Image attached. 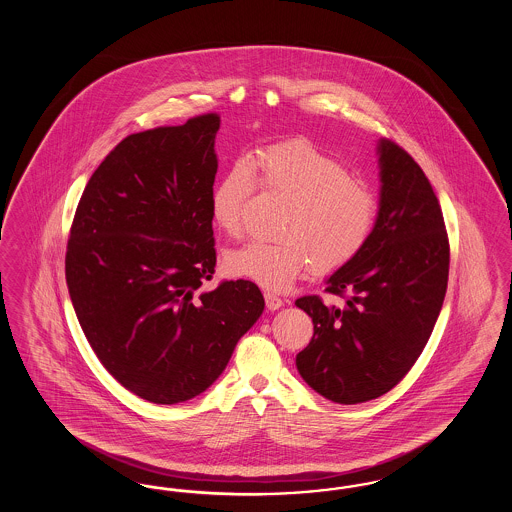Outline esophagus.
I'll return each mask as SVG.
<instances>
[{"mask_svg":"<svg viewBox=\"0 0 512 512\" xmlns=\"http://www.w3.org/2000/svg\"><path fill=\"white\" fill-rule=\"evenodd\" d=\"M265 301H267L268 311H276V309H280L284 305L282 297H278V295L270 292L265 293Z\"/></svg>","mask_w":512,"mask_h":512,"instance_id":"1","label":"esophagus"}]
</instances>
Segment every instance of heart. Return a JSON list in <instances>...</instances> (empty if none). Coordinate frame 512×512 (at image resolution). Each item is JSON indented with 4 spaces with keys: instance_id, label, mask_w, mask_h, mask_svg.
<instances>
[{
    "instance_id": "1",
    "label": "heart",
    "mask_w": 512,
    "mask_h": 512,
    "mask_svg": "<svg viewBox=\"0 0 512 512\" xmlns=\"http://www.w3.org/2000/svg\"><path fill=\"white\" fill-rule=\"evenodd\" d=\"M261 192L286 199L274 242H251L224 257L230 276L267 290H286L309 268L328 276L347 267L368 244L378 201L338 157L305 138L259 147L249 163H232L211 194V215L230 238H242L245 209Z\"/></svg>"
}]
</instances>
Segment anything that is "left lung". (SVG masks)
<instances>
[{
  "mask_svg": "<svg viewBox=\"0 0 512 512\" xmlns=\"http://www.w3.org/2000/svg\"><path fill=\"white\" fill-rule=\"evenodd\" d=\"M380 213L365 249L320 295L295 301L315 332L297 353L301 378L322 397L355 405L393 390L430 340L449 278V238L438 195L413 157L380 142Z\"/></svg>",
  "mask_w": 512,
  "mask_h": 512,
  "instance_id": "obj_1",
  "label": "left lung"
}]
</instances>
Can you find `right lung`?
I'll return each mask as SVG.
<instances>
[{"label":"right lung","mask_w":512,"mask_h":512,"mask_svg":"<svg viewBox=\"0 0 512 512\" xmlns=\"http://www.w3.org/2000/svg\"><path fill=\"white\" fill-rule=\"evenodd\" d=\"M217 113L130 134L101 161L74 213L65 278L107 372L157 405L188 401L226 368L265 309L249 280H222L211 194Z\"/></svg>","instance_id":"add662e5"}]
</instances>
